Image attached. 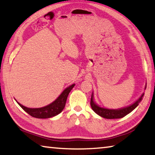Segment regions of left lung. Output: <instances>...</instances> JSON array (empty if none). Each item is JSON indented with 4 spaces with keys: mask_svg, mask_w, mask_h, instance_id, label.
Segmentation results:
<instances>
[{
    "mask_svg": "<svg viewBox=\"0 0 155 155\" xmlns=\"http://www.w3.org/2000/svg\"><path fill=\"white\" fill-rule=\"evenodd\" d=\"M143 96V94L141 96V97L139 98L135 103H133L131 105L124 107V108L120 109H109L106 108H103V107H99L96 104L94 103L93 101V94H91V98L90 101V104L91 107V109L93 111L99 115L100 116L104 117V118L107 119H117V118H122V117H124L125 115L129 114L133 110H134L136 107L138 106L139 103L142 100V97Z\"/></svg>",
    "mask_w": 155,
    "mask_h": 155,
    "instance_id": "8db88e82",
    "label": "left lung"
}]
</instances>
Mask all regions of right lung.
Instances as JSON below:
<instances>
[{
	"label": "right lung",
	"instance_id": "obj_1",
	"mask_svg": "<svg viewBox=\"0 0 155 155\" xmlns=\"http://www.w3.org/2000/svg\"><path fill=\"white\" fill-rule=\"evenodd\" d=\"M75 84L69 86L65 90L63 91L58 98L55 101L52 102L51 104H48L46 107H41V108H28L22 104L18 103V104L22 107L23 110L29 114L33 117L36 118H49V117L55 116V115L60 114L63 110H64L66 100L68 96V94L74 87Z\"/></svg>",
	"mask_w": 155,
	"mask_h": 155
}]
</instances>
